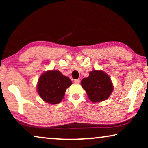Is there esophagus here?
Wrapping results in <instances>:
<instances>
[{
  "mask_svg": "<svg viewBox=\"0 0 148 148\" xmlns=\"http://www.w3.org/2000/svg\"><path fill=\"white\" fill-rule=\"evenodd\" d=\"M74 82L75 83V84H79V83H80V79H75L74 80Z\"/></svg>",
  "mask_w": 148,
  "mask_h": 148,
  "instance_id": "obj_1",
  "label": "esophagus"
}]
</instances>
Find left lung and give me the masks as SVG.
<instances>
[{"mask_svg":"<svg viewBox=\"0 0 148 148\" xmlns=\"http://www.w3.org/2000/svg\"><path fill=\"white\" fill-rule=\"evenodd\" d=\"M81 84L92 102H100L106 100L113 91L110 77L102 71H92L88 77L83 79Z\"/></svg>","mask_w":148,"mask_h":148,"instance_id":"left-lung-1","label":"left lung"}]
</instances>
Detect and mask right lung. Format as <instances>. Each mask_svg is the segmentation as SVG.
I'll use <instances>...</instances> for the list:
<instances>
[{"mask_svg":"<svg viewBox=\"0 0 148 148\" xmlns=\"http://www.w3.org/2000/svg\"><path fill=\"white\" fill-rule=\"evenodd\" d=\"M71 84V80L59 71H48L40 77L37 90L39 96L46 102L57 104L61 102L66 90Z\"/></svg>","mask_w":148,"mask_h":148,"instance_id":"obj_1","label":"right lung"}]
</instances>
